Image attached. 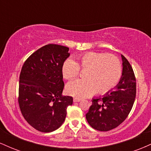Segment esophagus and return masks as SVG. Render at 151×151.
I'll list each match as a JSON object with an SVG mask.
<instances>
[{
  "label": "esophagus",
  "instance_id": "esophagus-1",
  "mask_svg": "<svg viewBox=\"0 0 151 151\" xmlns=\"http://www.w3.org/2000/svg\"><path fill=\"white\" fill-rule=\"evenodd\" d=\"M80 101H81L80 99H78V98H74V99H73L74 102H79Z\"/></svg>",
  "mask_w": 151,
  "mask_h": 151
}]
</instances>
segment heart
Returning a JSON list of instances; mask_svg holds the SVG:
<instances>
[{"instance_id":"1","label":"heart","mask_w":151,"mask_h":151,"mask_svg":"<svg viewBox=\"0 0 151 151\" xmlns=\"http://www.w3.org/2000/svg\"><path fill=\"white\" fill-rule=\"evenodd\" d=\"M79 70L84 72L83 78L69 83L66 92L70 96L81 99L97 92L99 94L111 91L120 80L122 67L115 55L99 52L80 54L74 60L67 59L62 66V74L67 80L77 77Z\"/></svg>"}]
</instances>
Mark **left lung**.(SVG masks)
Instances as JSON below:
<instances>
[{
    "label": "left lung",
    "mask_w": 151,
    "mask_h": 151,
    "mask_svg": "<svg viewBox=\"0 0 151 151\" xmlns=\"http://www.w3.org/2000/svg\"><path fill=\"white\" fill-rule=\"evenodd\" d=\"M123 71L114 91L102 97L93 99L92 104L86 114V121L93 129L108 131L115 129L127 118L132 109L136 93V77L133 68L121 55Z\"/></svg>",
    "instance_id": "8db88e82"
}]
</instances>
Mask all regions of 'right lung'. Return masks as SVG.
I'll use <instances>...</instances> for the list:
<instances>
[{
  "instance_id": "add662e5",
  "label": "right lung",
  "mask_w": 151,
  "mask_h": 151,
  "mask_svg": "<svg viewBox=\"0 0 151 151\" xmlns=\"http://www.w3.org/2000/svg\"><path fill=\"white\" fill-rule=\"evenodd\" d=\"M69 47L49 44L26 60L19 81L18 104L24 119L43 133L60 128L65 120L67 108L73 98L62 96L65 83L62 66L70 54Z\"/></svg>"
}]
</instances>
